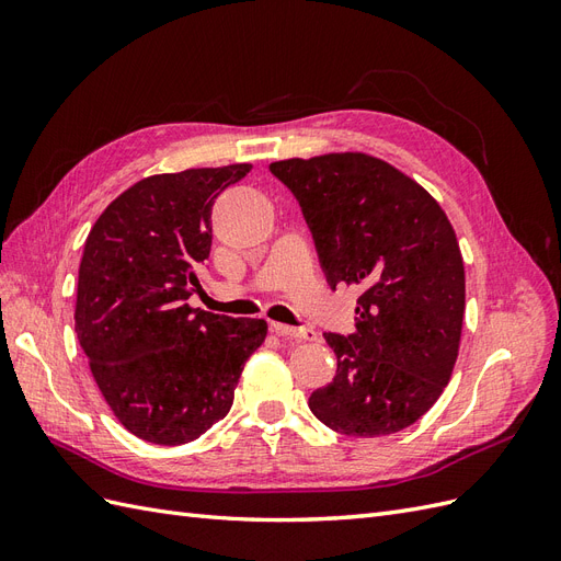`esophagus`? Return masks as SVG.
<instances>
[{
	"mask_svg": "<svg viewBox=\"0 0 561 561\" xmlns=\"http://www.w3.org/2000/svg\"><path fill=\"white\" fill-rule=\"evenodd\" d=\"M271 332H276L280 336H290V339H307V342H313L316 330L311 328H290L283 325V322H271Z\"/></svg>",
	"mask_w": 561,
	"mask_h": 561,
	"instance_id": "1",
	"label": "esophagus"
}]
</instances>
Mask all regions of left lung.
<instances>
[{
  "label": "left lung",
  "mask_w": 561,
  "mask_h": 561,
  "mask_svg": "<svg viewBox=\"0 0 561 561\" xmlns=\"http://www.w3.org/2000/svg\"><path fill=\"white\" fill-rule=\"evenodd\" d=\"M268 168L299 201L332 290H360L355 332L325 334L336 377L313 390L311 412L353 437L412 426L443 396L461 344L466 271L445 210L363 151Z\"/></svg>",
  "instance_id": "obj_1"
}]
</instances>
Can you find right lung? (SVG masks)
<instances>
[{
	"label": "right lung",
	"instance_id": "right-lung-1",
	"mask_svg": "<svg viewBox=\"0 0 561 561\" xmlns=\"http://www.w3.org/2000/svg\"><path fill=\"white\" fill-rule=\"evenodd\" d=\"M250 163L151 175L116 196L79 264L75 330L122 426L184 445L225 419L266 320L192 309L213 243V203Z\"/></svg>",
	"mask_w": 561,
	"mask_h": 561
}]
</instances>
